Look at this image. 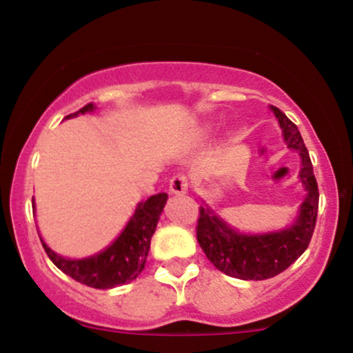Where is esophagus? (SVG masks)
Returning a JSON list of instances; mask_svg holds the SVG:
<instances>
[{"instance_id": "34e87169", "label": "esophagus", "mask_w": 353, "mask_h": 353, "mask_svg": "<svg viewBox=\"0 0 353 353\" xmlns=\"http://www.w3.org/2000/svg\"><path fill=\"white\" fill-rule=\"evenodd\" d=\"M188 188L189 179L184 174H177V176H174L169 183V191L172 192V194H186Z\"/></svg>"}]
</instances>
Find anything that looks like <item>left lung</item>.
Returning <instances> with one entry per match:
<instances>
[{
	"label": "left lung",
	"instance_id": "1",
	"mask_svg": "<svg viewBox=\"0 0 353 353\" xmlns=\"http://www.w3.org/2000/svg\"><path fill=\"white\" fill-rule=\"evenodd\" d=\"M283 128L289 148L301 155V177L307 194L291 228L265 235H242L221 221L210 208L199 206L196 236L208 261L226 276L243 281H264L277 276L307 248L318 216V183L310 154L298 127L276 106H270Z\"/></svg>",
	"mask_w": 353,
	"mask_h": 353
}]
</instances>
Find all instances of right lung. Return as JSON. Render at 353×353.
Instances as JSON below:
<instances>
[{"label": "right lung", "mask_w": 353, "mask_h": 353, "mask_svg": "<svg viewBox=\"0 0 353 353\" xmlns=\"http://www.w3.org/2000/svg\"><path fill=\"white\" fill-rule=\"evenodd\" d=\"M92 110H96V106L92 103H88L86 106L69 117H77L79 113H88ZM165 201V192H159V194L150 196L147 201L140 203L121 235L106 250L98 255H92V257L70 261V259H64L52 252L42 239L40 242L50 261L77 283L96 289L117 288V285L137 279L145 267L148 250H150V239L154 235Z\"/></svg>", "instance_id": "obj_1"}]
</instances>
